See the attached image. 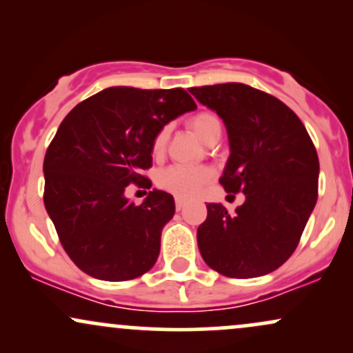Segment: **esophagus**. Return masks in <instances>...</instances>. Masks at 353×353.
Returning a JSON list of instances; mask_svg holds the SVG:
<instances>
[{"instance_id":"esophagus-1","label":"esophagus","mask_w":353,"mask_h":353,"mask_svg":"<svg viewBox=\"0 0 353 353\" xmlns=\"http://www.w3.org/2000/svg\"><path fill=\"white\" fill-rule=\"evenodd\" d=\"M184 205H185V201L184 199H179V197H176V209L177 210L184 209Z\"/></svg>"}]
</instances>
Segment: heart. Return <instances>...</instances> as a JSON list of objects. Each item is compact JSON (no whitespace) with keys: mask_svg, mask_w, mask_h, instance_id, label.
I'll return each mask as SVG.
<instances>
[{"mask_svg":"<svg viewBox=\"0 0 353 353\" xmlns=\"http://www.w3.org/2000/svg\"><path fill=\"white\" fill-rule=\"evenodd\" d=\"M188 125L194 134L208 144L212 143L214 139H219L222 132L221 117L209 109H202L190 116ZM168 139V125L157 129L151 141V152L154 157L163 156ZM210 179H212V171L204 165H169L157 174V185L179 199H189V197L196 196Z\"/></svg>","mask_w":353,"mask_h":353,"instance_id":"obj_1","label":"heart"}]
</instances>
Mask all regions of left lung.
I'll list each match as a JSON object with an SVG mask.
<instances>
[{
	"label": "left lung",
	"instance_id": "8db88e82",
	"mask_svg": "<svg viewBox=\"0 0 353 353\" xmlns=\"http://www.w3.org/2000/svg\"><path fill=\"white\" fill-rule=\"evenodd\" d=\"M228 128L221 184L245 196L236 212L208 204L197 244L210 269L232 279L279 269L301 242L319 196V156L305 125L269 92L242 83L190 88Z\"/></svg>",
	"mask_w": 353,
	"mask_h": 353
}]
</instances>
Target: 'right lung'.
Masks as SVG:
<instances>
[{
	"mask_svg": "<svg viewBox=\"0 0 353 353\" xmlns=\"http://www.w3.org/2000/svg\"><path fill=\"white\" fill-rule=\"evenodd\" d=\"M196 103L182 88H108L63 119L44 156V208L61 245L83 272L131 281L156 264L174 197L151 190L143 204L129 184L151 188L152 136Z\"/></svg>",
	"mask_w": 353,
	"mask_h": 353,
	"instance_id": "1",
	"label": "right lung"
}]
</instances>
